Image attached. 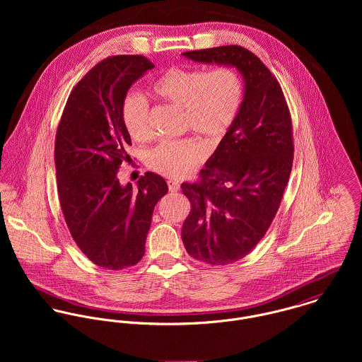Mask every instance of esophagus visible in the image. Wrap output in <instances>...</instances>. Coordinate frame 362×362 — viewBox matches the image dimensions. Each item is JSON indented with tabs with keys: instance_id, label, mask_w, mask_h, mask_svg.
Segmentation results:
<instances>
[{
	"instance_id": "obj_1",
	"label": "esophagus",
	"mask_w": 362,
	"mask_h": 362,
	"mask_svg": "<svg viewBox=\"0 0 362 362\" xmlns=\"http://www.w3.org/2000/svg\"><path fill=\"white\" fill-rule=\"evenodd\" d=\"M167 185H168V191L170 192H177L180 189V184L177 181L170 180V181H167Z\"/></svg>"
}]
</instances>
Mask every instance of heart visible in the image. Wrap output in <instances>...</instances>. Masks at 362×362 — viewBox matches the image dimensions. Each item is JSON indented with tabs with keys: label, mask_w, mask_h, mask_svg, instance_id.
I'll return each mask as SVG.
<instances>
[{
	"label": "heart",
	"mask_w": 362,
	"mask_h": 362,
	"mask_svg": "<svg viewBox=\"0 0 362 362\" xmlns=\"http://www.w3.org/2000/svg\"><path fill=\"white\" fill-rule=\"evenodd\" d=\"M152 93L163 102L182 110V125L201 134L209 142L221 141L241 110L244 85L231 68L211 71L199 68H170L152 85ZM122 121L129 135L145 141L152 134L148 102L135 93L122 102ZM205 157L204 148L194 139L163 142L148 153V164L170 178L188 175Z\"/></svg>",
	"instance_id": "heart-1"
}]
</instances>
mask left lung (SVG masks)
<instances>
[{
	"instance_id": "obj_1",
	"label": "left lung",
	"mask_w": 362,
	"mask_h": 362,
	"mask_svg": "<svg viewBox=\"0 0 362 362\" xmlns=\"http://www.w3.org/2000/svg\"><path fill=\"white\" fill-rule=\"evenodd\" d=\"M235 68L244 81L238 117L201 170L181 185L191 202L182 243L192 258L221 266L248 255L280 206L293 167L291 117L283 90L255 54L241 46L182 52Z\"/></svg>"
}]
</instances>
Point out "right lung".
Masks as SVG:
<instances>
[{"mask_svg":"<svg viewBox=\"0 0 362 362\" xmlns=\"http://www.w3.org/2000/svg\"><path fill=\"white\" fill-rule=\"evenodd\" d=\"M155 65L142 55H115L92 68L74 88L55 135L59 205L69 233L95 264L119 270L145 255L156 204L168 191L163 177L146 173L121 185L118 168L129 156L122 102Z\"/></svg>","mask_w":362,"mask_h":362,"instance_id":"add662e5","label":"right lung"}]
</instances>
